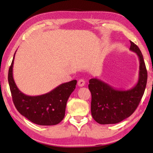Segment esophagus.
Returning a JSON list of instances; mask_svg holds the SVG:
<instances>
[{
    "mask_svg": "<svg viewBox=\"0 0 153 153\" xmlns=\"http://www.w3.org/2000/svg\"><path fill=\"white\" fill-rule=\"evenodd\" d=\"M85 81H84V79H79V80L78 81V83H77V84H78L79 86L82 87L85 85Z\"/></svg>",
    "mask_w": 153,
    "mask_h": 153,
    "instance_id": "1",
    "label": "esophagus"
}]
</instances>
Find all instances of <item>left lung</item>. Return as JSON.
<instances>
[{
    "label": "left lung",
    "instance_id": "1",
    "mask_svg": "<svg viewBox=\"0 0 153 153\" xmlns=\"http://www.w3.org/2000/svg\"><path fill=\"white\" fill-rule=\"evenodd\" d=\"M130 43L129 50L137 53L139 60V79L132 88L118 90L97 78L89 80L91 114L101 125L116 124L128 118L134 112L143 95L148 79L145 62L139 48L132 42Z\"/></svg>",
    "mask_w": 153,
    "mask_h": 153
}]
</instances>
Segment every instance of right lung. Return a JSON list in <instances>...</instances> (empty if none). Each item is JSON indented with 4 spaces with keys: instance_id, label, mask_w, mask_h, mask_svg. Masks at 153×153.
Wrapping results in <instances>:
<instances>
[{
    "instance_id": "1",
    "label": "right lung",
    "mask_w": 153,
    "mask_h": 153,
    "mask_svg": "<svg viewBox=\"0 0 153 153\" xmlns=\"http://www.w3.org/2000/svg\"><path fill=\"white\" fill-rule=\"evenodd\" d=\"M16 53V52H15ZM13 60L8 72V82L14 104L22 116L35 124L55 125L65 117L66 104L74 91L76 80L62 83L49 93L37 96L26 95L19 91L13 78Z\"/></svg>"
}]
</instances>
